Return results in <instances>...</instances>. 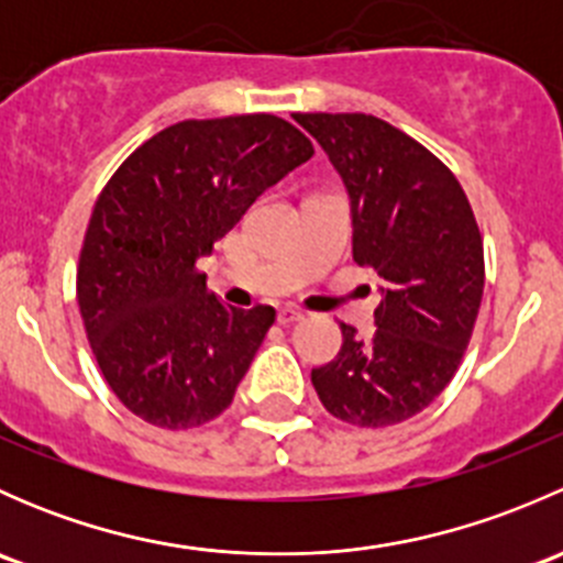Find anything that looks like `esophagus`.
<instances>
[{
    "label": "esophagus",
    "instance_id": "34e87169",
    "mask_svg": "<svg viewBox=\"0 0 563 563\" xmlns=\"http://www.w3.org/2000/svg\"><path fill=\"white\" fill-rule=\"evenodd\" d=\"M302 318H305L302 308H297V305H283V308L277 310V321H280L283 327H288V323L294 321H302Z\"/></svg>",
    "mask_w": 563,
    "mask_h": 563
}]
</instances>
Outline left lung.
I'll return each instance as SVG.
<instances>
[{
	"label": "left lung",
	"mask_w": 563,
	"mask_h": 563,
	"mask_svg": "<svg viewBox=\"0 0 563 563\" xmlns=\"http://www.w3.org/2000/svg\"><path fill=\"white\" fill-rule=\"evenodd\" d=\"M343 179L351 247L382 277L376 334L343 345L310 373L323 408L360 428H387L428 408L455 376L485 288V255L455 174L422 144L367 113H297Z\"/></svg>",
	"instance_id": "obj_1"
}]
</instances>
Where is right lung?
<instances>
[{"label":"right lung","mask_w":563,"mask_h":563,"mask_svg":"<svg viewBox=\"0 0 563 563\" xmlns=\"http://www.w3.org/2000/svg\"><path fill=\"white\" fill-rule=\"evenodd\" d=\"M313 157L272 113L187 119L141 144L95 203L78 308L113 395L144 422L187 430L234 400L275 308H231L196 261L250 203Z\"/></svg>","instance_id":"add662e5"}]
</instances>
